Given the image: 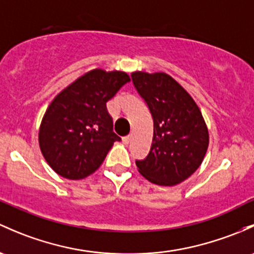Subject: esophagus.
Returning a JSON list of instances; mask_svg holds the SVG:
<instances>
[{
	"label": "esophagus",
	"mask_w": 254,
	"mask_h": 254,
	"mask_svg": "<svg viewBox=\"0 0 254 254\" xmlns=\"http://www.w3.org/2000/svg\"><path fill=\"white\" fill-rule=\"evenodd\" d=\"M130 141H131V135H127L125 136V137H123V143H124V145H129Z\"/></svg>",
	"instance_id": "34e87169"
}]
</instances>
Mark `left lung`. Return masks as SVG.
Returning <instances> with one entry per match:
<instances>
[{
    "label": "left lung",
    "instance_id": "8db88e82",
    "mask_svg": "<svg viewBox=\"0 0 254 254\" xmlns=\"http://www.w3.org/2000/svg\"><path fill=\"white\" fill-rule=\"evenodd\" d=\"M131 78L153 118L151 149L136 161L138 172L156 185H178L198 169L207 153L209 134L201 111L168 74L134 71Z\"/></svg>",
    "mask_w": 254,
    "mask_h": 254
}]
</instances>
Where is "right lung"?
Masks as SVG:
<instances>
[{
	"mask_svg": "<svg viewBox=\"0 0 254 254\" xmlns=\"http://www.w3.org/2000/svg\"><path fill=\"white\" fill-rule=\"evenodd\" d=\"M129 81L125 71L92 69L53 98L40 125L39 145L58 175L69 180L86 178L120 141L106 103Z\"/></svg>",
	"mask_w": 254,
	"mask_h": 254,
	"instance_id": "1",
	"label": "right lung"
}]
</instances>
